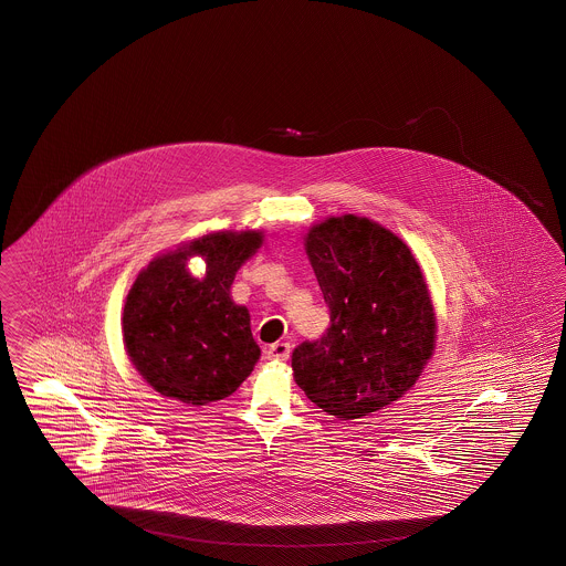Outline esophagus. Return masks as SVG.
Here are the masks:
<instances>
[{
    "instance_id": "1",
    "label": "esophagus",
    "mask_w": 566,
    "mask_h": 566,
    "mask_svg": "<svg viewBox=\"0 0 566 566\" xmlns=\"http://www.w3.org/2000/svg\"><path fill=\"white\" fill-rule=\"evenodd\" d=\"M268 353V359L274 360H286L291 357V344L289 343H275L265 350Z\"/></svg>"
}]
</instances>
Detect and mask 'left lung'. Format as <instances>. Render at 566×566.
<instances>
[{
	"mask_svg": "<svg viewBox=\"0 0 566 566\" xmlns=\"http://www.w3.org/2000/svg\"><path fill=\"white\" fill-rule=\"evenodd\" d=\"M308 261L329 327L292 350L294 381L338 419H359L405 395L428 363L436 315L409 247L357 216L311 228Z\"/></svg>",
	"mask_w": 566,
	"mask_h": 566,
	"instance_id": "left-lung-1",
	"label": "left lung"
}]
</instances>
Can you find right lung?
<instances>
[{"label":"right lung","instance_id":"1","mask_svg":"<svg viewBox=\"0 0 566 566\" xmlns=\"http://www.w3.org/2000/svg\"><path fill=\"white\" fill-rule=\"evenodd\" d=\"M261 232H216L154 259L126 296L122 332L128 357L161 396L207 405L237 392L258 363L249 311L230 286L261 244ZM201 254L203 279L186 272Z\"/></svg>","mask_w":566,"mask_h":566}]
</instances>
